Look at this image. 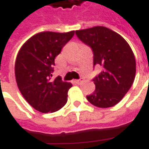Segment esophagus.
Returning <instances> with one entry per match:
<instances>
[{
	"label": "esophagus",
	"instance_id": "1",
	"mask_svg": "<svg viewBox=\"0 0 149 149\" xmlns=\"http://www.w3.org/2000/svg\"><path fill=\"white\" fill-rule=\"evenodd\" d=\"M84 82V79H77V80H74V83L77 84H81L82 83Z\"/></svg>",
	"mask_w": 149,
	"mask_h": 149
}]
</instances>
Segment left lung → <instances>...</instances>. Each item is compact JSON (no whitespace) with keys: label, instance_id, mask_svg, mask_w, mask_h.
Listing matches in <instances>:
<instances>
[{"label":"left lung","instance_id":"1","mask_svg":"<svg viewBox=\"0 0 149 149\" xmlns=\"http://www.w3.org/2000/svg\"><path fill=\"white\" fill-rule=\"evenodd\" d=\"M75 34L92 48L93 65L103 67V71L93 79L96 90L87 99L96 107L115 105L135 80L136 62L132 49L122 36L102 26L78 30Z\"/></svg>","mask_w":149,"mask_h":149}]
</instances>
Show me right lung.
<instances>
[{"mask_svg": "<svg viewBox=\"0 0 149 149\" xmlns=\"http://www.w3.org/2000/svg\"><path fill=\"white\" fill-rule=\"evenodd\" d=\"M74 31L59 33L42 31L22 45L14 65L19 91L32 107L41 113H53L67 102L70 83L60 77L52 79L54 59L73 37Z\"/></svg>", "mask_w": 149, "mask_h": 149, "instance_id": "right-lung-1", "label": "right lung"}]
</instances>
